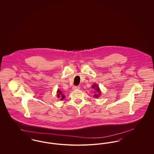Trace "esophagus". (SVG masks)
Here are the masks:
<instances>
[{"instance_id":"34e87169","label":"esophagus","mask_w":154,"mask_h":154,"mask_svg":"<svg viewBox=\"0 0 154 154\" xmlns=\"http://www.w3.org/2000/svg\"><path fill=\"white\" fill-rule=\"evenodd\" d=\"M80 88V87L79 86H74L73 89V90H77V89H79Z\"/></svg>"}]
</instances>
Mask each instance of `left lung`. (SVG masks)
I'll return each instance as SVG.
<instances>
[{
	"instance_id": "1",
	"label": "left lung",
	"mask_w": 154,
	"mask_h": 154,
	"mask_svg": "<svg viewBox=\"0 0 154 154\" xmlns=\"http://www.w3.org/2000/svg\"><path fill=\"white\" fill-rule=\"evenodd\" d=\"M92 88L96 89V90L97 91V92L99 93V94H95V95H94L95 97H98V96H99V95H100V89H99V88L98 87V86L95 84V85H94L92 86Z\"/></svg>"
}]
</instances>
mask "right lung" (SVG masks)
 Here are the masks:
<instances>
[{
    "instance_id": "right-lung-1",
    "label": "right lung",
    "mask_w": 154,
    "mask_h": 154,
    "mask_svg": "<svg viewBox=\"0 0 154 154\" xmlns=\"http://www.w3.org/2000/svg\"><path fill=\"white\" fill-rule=\"evenodd\" d=\"M57 97H58L59 99L63 100L65 98V95H63V94H62V92L60 90H58V91H57Z\"/></svg>"
}]
</instances>
